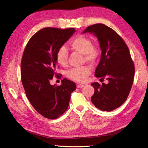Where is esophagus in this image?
Wrapping results in <instances>:
<instances>
[{
    "label": "esophagus",
    "mask_w": 148,
    "mask_h": 148,
    "mask_svg": "<svg viewBox=\"0 0 148 148\" xmlns=\"http://www.w3.org/2000/svg\"><path fill=\"white\" fill-rule=\"evenodd\" d=\"M84 85H83V84H77V88H84Z\"/></svg>",
    "instance_id": "1"
}]
</instances>
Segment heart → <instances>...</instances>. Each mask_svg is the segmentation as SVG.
<instances>
[{"instance_id": "heart-1", "label": "heart", "mask_w": 148, "mask_h": 148, "mask_svg": "<svg viewBox=\"0 0 148 148\" xmlns=\"http://www.w3.org/2000/svg\"><path fill=\"white\" fill-rule=\"evenodd\" d=\"M72 50L84 54L86 61L95 62L100 56V50L92 44V42L88 37L78 35L74 37L69 43ZM56 60L59 65L66 66L68 63V52L64 46L60 47L56 52ZM90 74V68L84 66L73 68L67 72V76L71 80L78 82H84Z\"/></svg>"}]
</instances>
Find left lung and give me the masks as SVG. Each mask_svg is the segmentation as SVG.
<instances>
[{
	"mask_svg": "<svg viewBox=\"0 0 148 148\" xmlns=\"http://www.w3.org/2000/svg\"><path fill=\"white\" fill-rule=\"evenodd\" d=\"M94 33L102 51L95 76L108 84L92 83V103L101 111H111L126 101L134 81V64L127 45L115 31L103 24L88 26L83 33Z\"/></svg>",
	"mask_w": 148,
	"mask_h": 148,
	"instance_id": "left-lung-1",
	"label": "left lung"
}]
</instances>
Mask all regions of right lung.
Here are the masks:
<instances>
[{
	"instance_id": "obj_1",
	"label": "right lung",
	"mask_w": 148,
	"mask_h": 148,
	"mask_svg": "<svg viewBox=\"0 0 148 148\" xmlns=\"http://www.w3.org/2000/svg\"><path fill=\"white\" fill-rule=\"evenodd\" d=\"M75 32L74 28L61 29L45 27L29 39L21 60V81L26 96L36 111L42 116L56 119L65 112L69 106L71 94L76 84L67 79L60 86L51 85L58 67L56 60L58 49Z\"/></svg>"
}]
</instances>
